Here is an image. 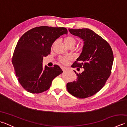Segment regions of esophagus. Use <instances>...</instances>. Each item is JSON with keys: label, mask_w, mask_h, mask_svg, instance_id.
Listing matches in <instances>:
<instances>
[{"label": "esophagus", "mask_w": 127, "mask_h": 127, "mask_svg": "<svg viewBox=\"0 0 127 127\" xmlns=\"http://www.w3.org/2000/svg\"><path fill=\"white\" fill-rule=\"evenodd\" d=\"M62 70H63V71H65L68 69H67V68H66V67H65V66H62Z\"/></svg>", "instance_id": "1"}]
</instances>
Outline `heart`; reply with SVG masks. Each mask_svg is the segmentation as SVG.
Returning <instances> with one entry per match:
<instances>
[{
  "instance_id": "b5f03b06",
  "label": "heart",
  "mask_w": 127,
  "mask_h": 127,
  "mask_svg": "<svg viewBox=\"0 0 127 127\" xmlns=\"http://www.w3.org/2000/svg\"><path fill=\"white\" fill-rule=\"evenodd\" d=\"M64 44L67 47L69 46H74L76 44V40L75 39V37L73 36H68L66 37L65 39H64ZM71 57L70 56H66L64 57H61L59 58V61H60L62 63L64 64H66L68 63L69 61L71 60Z\"/></svg>"
}]
</instances>
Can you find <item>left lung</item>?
Wrapping results in <instances>:
<instances>
[{
    "label": "left lung",
    "instance_id": "1",
    "mask_svg": "<svg viewBox=\"0 0 127 127\" xmlns=\"http://www.w3.org/2000/svg\"><path fill=\"white\" fill-rule=\"evenodd\" d=\"M69 31L83 41L82 52L71 67L84 70L79 74L74 71L77 80L67 83L66 88L73 96L86 98L105 85L111 74L114 55L109 43L91 29H69Z\"/></svg>",
    "mask_w": 127,
    "mask_h": 127
}]
</instances>
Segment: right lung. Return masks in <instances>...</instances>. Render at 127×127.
<instances>
[{
	"label": "right lung",
	"mask_w": 127,
	"mask_h": 127,
	"mask_svg": "<svg viewBox=\"0 0 127 127\" xmlns=\"http://www.w3.org/2000/svg\"><path fill=\"white\" fill-rule=\"evenodd\" d=\"M68 31L64 27L40 26L27 32L19 39L12 58L16 76L26 91L40 93L50 88L52 80L62 73L57 65L42 66L55 40Z\"/></svg>",
	"instance_id": "1"
}]
</instances>
